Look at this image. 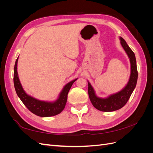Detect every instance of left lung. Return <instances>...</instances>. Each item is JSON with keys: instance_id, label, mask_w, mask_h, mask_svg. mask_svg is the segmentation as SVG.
<instances>
[{"instance_id": "8db88e82", "label": "left lung", "mask_w": 153, "mask_h": 153, "mask_svg": "<svg viewBox=\"0 0 153 153\" xmlns=\"http://www.w3.org/2000/svg\"><path fill=\"white\" fill-rule=\"evenodd\" d=\"M120 39L121 45L128 54L131 63V75L126 86L117 93L111 95L106 99H101L95 95L93 88L88 83V94L91 103L96 109L102 112H112L123 107L130 98L137 82L138 71L135 53L123 38H120Z\"/></svg>"}]
</instances>
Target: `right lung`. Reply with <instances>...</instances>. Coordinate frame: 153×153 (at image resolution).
Wrapping results in <instances>:
<instances>
[{
  "label": "right lung",
  "mask_w": 153,
  "mask_h": 153,
  "mask_svg": "<svg viewBox=\"0 0 153 153\" xmlns=\"http://www.w3.org/2000/svg\"><path fill=\"white\" fill-rule=\"evenodd\" d=\"M18 59V57L15 62V68H14L13 81L16 94L23 103L32 113L38 115V116L51 117L61 113L64 108H65L69 91L71 89L73 84L76 80V79L69 82L68 84L65 85L61 94H60L59 99L56 101H55L54 103L45 102V101L38 100L27 95L23 89L17 73Z\"/></svg>",
  "instance_id": "obj_1"
}]
</instances>
